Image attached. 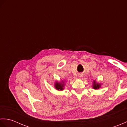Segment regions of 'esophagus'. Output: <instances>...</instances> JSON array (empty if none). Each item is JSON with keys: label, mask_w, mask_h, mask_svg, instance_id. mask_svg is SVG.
I'll return each instance as SVG.
<instances>
[{"label": "esophagus", "mask_w": 127, "mask_h": 127, "mask_svg": "<svg viewBox=\"0 0 127 127\" xmlns=\"http://www.w3.org/2000/svg\"><path fill=\"white\" fill-rule=\"evenodd\" d=\"M79 76V77H83V74H80Z\"/></svg>", "instance_id": "1"}]
</instances>
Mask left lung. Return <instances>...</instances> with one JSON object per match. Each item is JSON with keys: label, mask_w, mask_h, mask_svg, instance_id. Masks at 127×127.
<instances>
[{"label": "left lung", "mask_w": 127, "mask_h": 127, "mask_svg": "<svg viewBox=\"0 0 127 127\" xmlns=\"http://www.w3.org/2000/svg\"><path fill=\"white\" fill-rule=\"evenodd\" d=\"M100 87H101V83H98L95 80H94L93 83V89H94V90H98V89H99Z\"/></svg>", "instance_id": "left-lung-1"}]
</instances>
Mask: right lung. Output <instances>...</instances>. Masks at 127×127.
<instances>
[{
    "label": "right lung",
    "instance_id": "right-lung-1",
    "mask_svg": "<svg viewBox=\"0 0 127 127\" xmlns=\"http://www.w3.org/2000/svg\"><path fill=\"white\" fill-rule=\"evenodd\" d=\"M65 81L62 80L61 82L56 81L55 83V87L57 90L58 91H63L64 90V86H65Z\"/></svg>",
    "mask_w": 127,
    "mask_h": 127
}]
</instances>
